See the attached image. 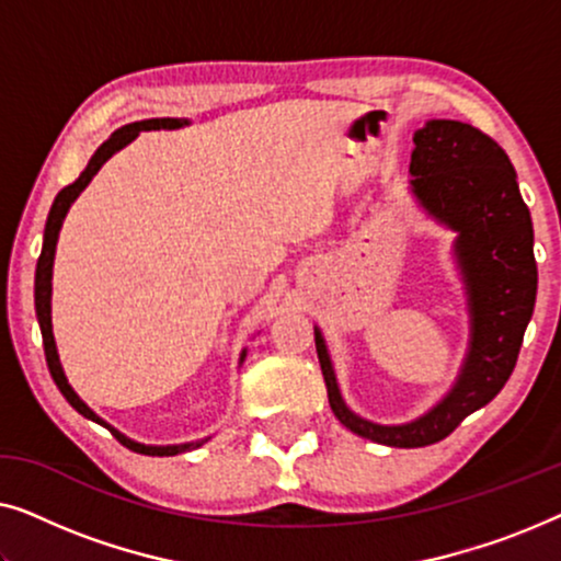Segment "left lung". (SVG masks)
Listing matches in <instances>:
<instances>
[{
  "instance_id": "1",
  "label": "left lung",
  "mask_w": 561,
  "mask_h": 561,
  "mask_svg": "<svg viewBox=\"0 0 561 561\" xmlns=\"http://www.w3.org/2000/svg\"><path fill=\"white\" fill-rule=\"evenodd\" d=\"M413 145L409 194L428 219L455 232L451 257L470 319L457 380L442 401L409 424H375L344 403L327 340L313 327L329 405L340 424L370 442L403 449L442 442L501 393L516 367L539 286L531 214L501 145L457 119H428L413 133Z\"/></svg>"
}]
</instances>
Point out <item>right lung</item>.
<instances>
[{"label":"right lung","instance_id":"1","mask_svg":"<svg viewBox=\"0 0 561 561\" xmlns=\"http://www.w3.org/2000/svg\"><path fill=\"white\" fill-rule=\"evenodd\" d=\"M188 125H191L188 119H179V117L140 119V122H133V125L119 127L117 133L110 135V140L99 145L96 152L89 158V163L81 171L79 179H76L71 186H66L64 191H60V194L56 196V202H53L50 211H48V221H45L43 250H41V257H37V267H35V313H37V324H41V334H43L45 359H48V370L53 375V380H56L58 390H60V393H64L66 401L71 403L73 409L81 413L83 419L96 421V424H102L104 428H110V432L117 436V439L125 444L127 449L140 451V455H148V457H175V455H183V451H191V449L202 447V444L209 442V436H206V439H196V442H186V444H142V442L129 439V436L122 434L119 428H114L112 424H106V421L99 416V413L91 411L89 405L81 401L79 393H76V390L71 388V382H68V378H66L64 365H60V357H58L56 336H53V319H50L53 260H56L58 234H60V227H64V219H66L68 209H71V204L81 196V191L89 186L91 179H94V175L99 173V168H102L106 160L114 156V152H119L122 148H125V145L133 142L140 133H150V129H181V127H188ZM244 357H248V350H242L240 365L244 363Z\"/></svg>","mask_w":561,"mask_h":561}]
</instances>
